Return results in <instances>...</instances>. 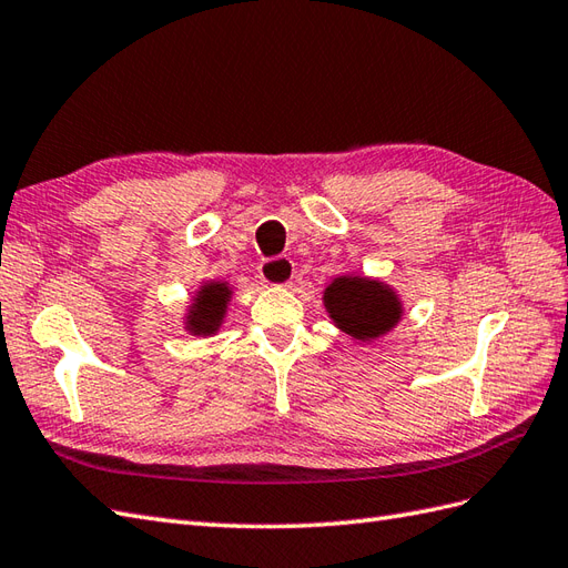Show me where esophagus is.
<instances>
[{
    "mask_svg": "<svg viewBox=\"0 0 568 568\" xmlns=\"http://www.w3.org/2000/svg\"><path fill=\"white\" fill-rule=\"evenodd\" d=\"M258 275H261V278H264V283L287 285L290 281H293L295 266H293V261H290L287 256H273V258L261 261Z\"/></svg>",
    "mask_w": 568,
    "mask_h": 568,
    "instance_id": "34e87169",
    "label": "esophagus"
}]
</instances>
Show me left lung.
<instances>
[{
    "label": "left lung",
    "instance_id": "obj_1",
    "mask_svg": "<svg viewBox=\"0 0 568 568\" xmlns=\"http://www.w3.org/2000/svg\"><path fill=\"white\" fill-rule=\"evenodd\" d=\"M324 304L336 326L357 341L384 336L403 314L394 290L359 275H341L333 281L324 293Z\"/></svg>",
    "mask_w": 568,
    "mask_h": 568
}]
</instances>
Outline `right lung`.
Wrapping results in <instances>:
<instances>
[{"mask_svg":"<svg viewBox=\"0 0 568 568\" xmlns=\"http://www.w3.org/2000/svg\"><path fill=\"white\" fill-rule=\"evenodd\" d=\"M232 290L227 283H206L194 297L192 310L186 314V331L194 336H211L221 328Z\"/></svg>","mask_w":568,"mask_h":568,"instance_id":"1","label":"right lung"}]
</instances>
